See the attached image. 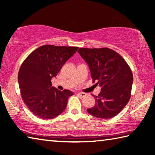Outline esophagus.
<instances>
[{"label": "esophagus", "mask_w": 155, "mask_h": 155, "mask_svg": "<svg viewBox=\"0 0 155 155\" xmlns=\"http://www.w3.org/2000/svg\"><path fill=\"white\" fill-rule=\"evenodd\" d=\"M78 95L79 96V97H80V98H83L84 97L86 96V94L84 93H78Z\"/></svg>", "instance_id": "34e87169"}]
</instances>
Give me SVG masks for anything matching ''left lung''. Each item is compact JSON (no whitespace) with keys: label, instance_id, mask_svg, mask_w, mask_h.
I'll use <instances>...</instances> for the list:
<instances>
[{"label":"left lung","instance_id":"left-lung-1","mask_svg":"<svg viewBox=\"0 0 155 155\" xmlns=\"http://www.w3.org/2000/svg\"><path fill=\"white\" fill-rule=\"evenodd\" d=\"M78 53L88 64L93 80L101 87L95 103L87 112L96 118L108 119L120 113L131 97L133 73L120 54L107 48H80Z\"/></svg>","mask_w":155,"mask_h":155}]
</instances>
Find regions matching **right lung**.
Segmentation results:
<instances>
[{
    "label": "right lung",
    "mask_w": 155,
    "mask_h": 155,
    "mask_svg": "<svg viewBox=\"0 0 155 155\" xmlns=\"http://www.w3.org/2000/svg\"><path fill=\"white\" fill-rule=\"evenodd\" d=\"M78 47L44 45L35 50L21 64L18 80L21 97L34 115L51 119L64 112L72 91L53 87L56 77Z\"/></svg>",
    "instance_id": "add662e5"
}]
</instances>
